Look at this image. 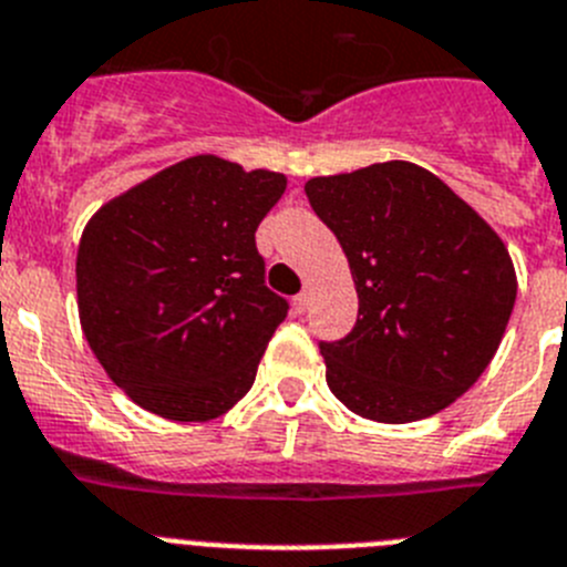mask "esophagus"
Segmentation results:
<instances>
[{"instance_id": "esophagus-1", "label": "esophagus", "mask_w": 567, "mask_h": 567, "mask_svg": "<svg viewBox=\"0 0 567 567\" xmlns=\"http://www.w3.org/2000/svg\"><path fill=\"white\" fill-rule=\"evenodd\" d=\"M293 308H297V313L308 311V308H311V293H308V290L297 293V297H293Z\"/></svg>"}]
</instances>
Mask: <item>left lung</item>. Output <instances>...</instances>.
<instances>
[{
	"label": "left lung",
	"instance_id": "obj_1",
	"mask_svg": "<svg viewBox=\"0 0 567 567\" xmlns=\"http://www.w3.org/2000/svg\"><path fill=\"white\" fill-rule=\"evenodd\" d=\"M305 194L342 245L359 297L353 331L319 344L331 393L385 425L440 413L505 337L516 299L505 243L413 162L313 176Z\"/></svg>",
	"mask_w": 567,
	"mask_h": 567
}]
</instances>
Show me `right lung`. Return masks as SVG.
<instances>
[{
	"mask_svg": "<svg viewBox=\"0 0 567 567\" xmlns=\"http://www.w3.org/2000/svg\"><path fill=\"white\" fill-rule=\"evenodd\" d=\"M285 174L199 154L87 219L76 250L79 322L140 408L208 422L250 391L288 302L265 288L256 228Z\"/></svg>",
	"mask_w": 567,
	"mask_h": 567,
	"instance_id": "right-lung-1",
	"label": "right lung"
}]
</instances>
